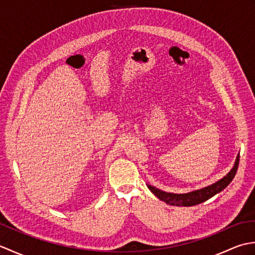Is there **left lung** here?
<instances>
[{
    "label": "left lung",
    "mask_w": 255,
    "mask_h": 255,
    "mask_svg": "<svg viewBox=\"0 0 255 255\" xmlns=\"http://www.w3.org/2000/svg\"><path fill=\"white\" fill-rule=\"evenodd\" d=\"M238 166H239V154H238L235 165L232 167L231 171L224 176L221 180L211 184L209 186H206L204 188L197 189V191H193L186 194H174V193H166L161 191V189L156 188L154 186L148 185V188L152 192L156 197L160 200H163L166 204L173 205V206H184V207H191V206L198 205L200 203H204L206 200L215 196L216 194L220 193L221 191L229 185L231 181L237 173Z\"/></svg>",
    "instance_id": "left-lung-1"
}]
</instances>
